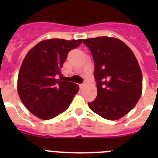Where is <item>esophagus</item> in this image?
<instances>
[{
  "label": "esophagus",
  "mask_w": 158,
  "mask_h": 158,
  "mask_svg": "<svg viewBox=\"0 0 158 158\" xmlns=\"http://www.w3.org/2000/svg\"><path fill=\"white\" fill-rule=\"evenodd\" d=\"M85 83H84V84H81V85H79V87H80L81 89H83V88L85 87Z\"/></svg>",
  "instance_id": "obj_1"
}]
</instances>
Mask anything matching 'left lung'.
Listing matches in <instances>:
<instances>
[{"label":"left lung","instance_id":"1","mask_svg":"<svg viewBox=\"0 0 158 158\" xmlns=\"http://www.w3.org/2000/svg\"><path fill=\"white\" fill-rule=\"evenodd\" d=\"M95 63L96 98L89 108L104 118L116 120L127 115L142 95V74L131 49L115 38L84 40Z\"/></svg>","mask_w":158,"mask_h":158}]
</instances>
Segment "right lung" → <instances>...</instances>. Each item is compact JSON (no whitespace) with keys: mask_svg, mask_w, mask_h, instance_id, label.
<instances>
[{"mask_svg":"<svg viewBox=\"0 0 158 158\" xmlns=\"http://www.w3.org/2000/svg\"><path fill=\"white\" fill-rule=\"evenodd\" d=\"M82 40L51 39L37 43L25 56L18 75L19 98L42 119H51L69 107L79 86L65 81L61 69L71 50Z\"/></svg>","mask_w":158,"mask_h":158,"instance_id":"obj_1","label":"right lung"}]
</instances>
